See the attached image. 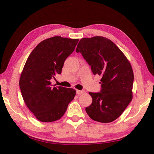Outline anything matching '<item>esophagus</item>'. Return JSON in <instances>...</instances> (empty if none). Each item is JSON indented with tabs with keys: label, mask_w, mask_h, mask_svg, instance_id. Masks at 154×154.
<instances>
[{
	"label": "esophagus",
	"mask_w": 154,
	"mask_h": 154,
	"mask_svg": "<svg viewBox=\"0 0 154 154\" xmlns=\"http://www.w3.org/2000/svg\"><path fill=\"white\" fill-rule=\"evenodd\" d=\"M76 93L77 94H81L84 93V91H80V90H77Z\"/></svg>",
	"instance_id": "obj_1"
}]
</instances>
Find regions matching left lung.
<instances>
[{
	"label": "left lung",
	"mask_w": 154,
	"mask_h": 154,
	"mask_svg": "<svg viewBox=\"0 0 154 154\" xmlns=\"http://www.w3.org/2000/svg\"><path fill=\"white\" fill-rule=\"evenodd\" d=\"M76 52L82 54L94 75L101 77L100 92H89L93 102L85 109L87 114L97 122H112L132 99L134 73L130 63L114 42L102 36L82 38Z\"/></svg>",
	"instance_id": "obj_1"
}]
</instances>
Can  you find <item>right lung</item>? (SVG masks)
<instances>
[{"mask_svg":"<svg viewBox=\"0 0 154 154\" xmlns=\"http://www.w3.org/2000/svg\"><path fill=\"white\" fill-rule=\"evenodd\" d=\"M78 42L79 39L61 36L46 39L37 45L27 59L19 85L27 107L41 122L60 119L74 99L76 91L54 87L51 79L61 73L65 60Z\"/></svg>","mask_w":154,"mask_h":154,"instance_id":"1","label":"right lung"}]
</instances>
